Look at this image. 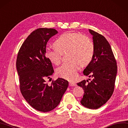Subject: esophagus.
<instances>
[{
  "label": "esophagus",
  "mask_w": 128,
  "mask_h": 128,
  "mask_svg": "<svg viewBox=\"0 0 128 128\" xmlns=\"http://www.w3.org/2000/svg\"><path fill=\"white\" fill-rule=\"evenodd\" d=\"M69 86L72 87H73V86H76V84L74 82H70L69 83Z\"/></svg>",
  "instance_id": "esophagus-1"
}]
</instances>
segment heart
<instances>
[{
    "label": "heart",
    "mask_w": 128,
    "mask_h": 128,
    "mask_svg": "<svg viewBox=\"0 0 128 128\" xmlns=\"http://www.w3.org/2000/svg\"><path fill=\"white\" fill-rule=\"evenodd\" d=\"M55 48H47L45 55L55 65H59L62 54L68 52L67 59L70 60L59 67L56 73L60 77L73 80L78 74L80 66L85 67L90 64L94 55V45L86 36L76 32H66L54 42Z\"/></svg>",
    "instance_id": "obj_1"
}]
</instances>
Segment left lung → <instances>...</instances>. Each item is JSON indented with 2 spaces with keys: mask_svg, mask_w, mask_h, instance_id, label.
<instances>
[{
  "mask_svg": "<svg viewBox=\"0 0 128 128\" xmlns=\"http://www.w3.org/2000/svg\"><path fill=\"white\" fill-rule=\"evenodd\" d=\"M93 36L94 55L83 74L92 78L77 83L84 94L80 103L90 109H97L108 101L114 92L117 74L116 61L111 46L104 36L89 30Z\"/></svg>",
  "mask_w": 128,
  "mask_h": 128,
  "instance_id": "8db88e82",
  "label": "left lung"
}]
</instances>
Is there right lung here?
<instances>
[{
  "label": "right lung",
  "mask_w": 128,
  "mask_h": 128,
  "mask_svg": "<svg viewBox=\"0 0 128 128\" xmlns=\"http://www.w3.org/2000/svg\"><path fill=\"white\" fill-rule=\"evenodd\" d=\"M58 32L46 28L34 30L23 43L16 61L22 96L34 108L44 112L58 106L69 84L60 78L52 80L50 85L46 82L47 79L52 80L54 73L52 62L45 55L46 46Z\"/></svg>",
  "instance_id": "add662e5"
}]
</instances>
